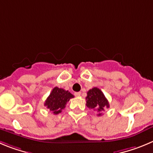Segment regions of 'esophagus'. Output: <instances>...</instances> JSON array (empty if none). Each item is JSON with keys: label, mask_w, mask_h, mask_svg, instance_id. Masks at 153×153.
I'll return each mask as SVG.
<instances>
[{"label": "esophagus", "mask_w": 153, "mask_h": 153, "mask_svg": "<svg viewBox=\"0 0 153 153\" xmlns=\"http://www.w3.org/2000/svg\"><path fill=\"white\" fill-rule=\"evenodd\" d=\"M81 94H82V93H81V92H75V95L77 96V97H79Z\"/></svg>", "instance_id": "1"}]
</instances>
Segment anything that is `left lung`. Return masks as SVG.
Here are the masks:
<instances>
[{
  "label": "left lung",
  "instance_id": "left-lung-1",
  "mask_svg": "<svg viewBox=\"0 0 153 153\" xmlns=\"http://www.w3.org/2000/svg\"><path fill=\"white\" fill-rule=\"evenodd\" d=\"M86 106L90 109L97 111L99 113L97 115L101 116V111L104 108L110 107L109 102L104 96V93L97 88H93L88 91L86 97Z\"/></svg>",
  "mask_w": 153,
  "mask_h": 153
}]
</instances>
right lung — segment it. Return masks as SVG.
Masks as SVG:
<instances>
[{
	"label": "right lung",
	"mask_w": 153,
	"mask_h": 153,
	"mask_svg": "<svg viewBox=\"0 0 153 153\" xmlns=\"http://www.w3.org/2000/svg\"><path fill=\"white\" fill-rule=\"evenodd\" d=\"M72 97H74V95L68 91L55 87L45 101L44 105L53 111L54 114H59L65 107L67 102Z\"/></svg>",
	"instance_id": "add662e5"
}]
</instances>
